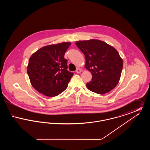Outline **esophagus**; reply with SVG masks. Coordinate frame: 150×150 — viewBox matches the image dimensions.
<instances>
[{
	"label": "esophagus",
	"instance_id": "34e87169",
	"mask_svg": "<svg viewBox=\"0 0 150 150\" xmlns=\"http://www.w3.org/2000/svg\"><path fill=\"white\" fill-rule=\"evenodd\" d=\"M76 72L78 74H79V73H80V72H81V69H78L76 70Z\"/></svg>",
	"mask_w": 150,
	"mask_h": 150
}]
</instances>
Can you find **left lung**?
I'll list each match as a JSON object with an SVG mask.
<instances>
[{"mask_svg": "<svg viewBox=\"0 0 150 150\" xmlns=\"http://www.w3.org/2000/svg\"><path fill=\"white\" fill-rule=\"evenodd\" d=\"M76 45L86 57L85 68L91 72L87 88L99 94L110 92L117 85L122 69V59L112 46L98 39L80 40Z\"/></svg>", "mask_w": 150, "mask_h": 150, "instance_id": "1", "label": "left lung"}]
</instances>
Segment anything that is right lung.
<instances>
[{
  "instance_id": "add662e5",
  "label": "right lung",
  "mask_w": 150,
  "mask_h": 150,
  "mask_svg": "<svg viewBox=\"0 0 150 150\" xmlns=\"http://www.w3.org/2000/svg\"><path fill=\"white\" fill-rule=\"evenodd\" d=\"M70 45L69 42L48 45L30 57L27 72L31 84L38 92L55 97L67 88L73 74L67 70L64 56Z\"/></svg>"
}]
</instances>
